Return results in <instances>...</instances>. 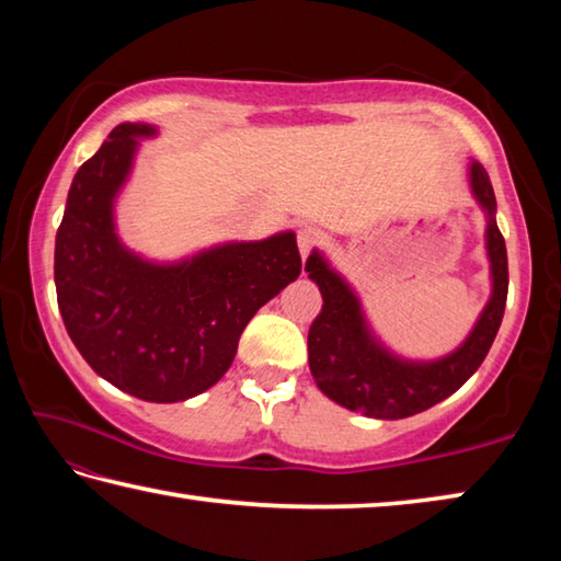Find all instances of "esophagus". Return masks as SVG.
Here are the masks:
<instances>
[{"mask_svg": "<svg viewBox=\"0 0 561 561\" xmlns=\"http://www.w3.org/2000/svg\"><path fill=\"white\" fill-rule=\"evenodd\" d=\"M317 240H319V232L314 230V227H301L299 234H297V244H299V254H301V260H307V257H309L311 247L317 244Z\"/></svg>", "mask_w": 561, "mask_h": 561, "instance_id": "1", "label": "esophagus"}]
</instances>
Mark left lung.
<instances>
[{"label":"left lung","instance_id":"8db88e82","mask_svg":"<svg viewBox=\"0 0 561 561\" xmlns=\"http://www.w3.org/2000/svg\"><path fill=\"white\" fill-rule=\"evenodd\" d=\"M468 183L485 213V252L490 262V299L470 334L440 358H405L388 348L368 321L364 304L327 254L311 250L304 270L324 299L309 329V368L319 391L331 401L381 421L428 411L445 401L485 360L497 336L507 301V250L497 227V201L488 170L470 160Z\"/></svg>","mask_w":561,"mask_h":561}]
</instances>
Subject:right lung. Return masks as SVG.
Wrapping results in <instances>:
<instances>
[{
	"label": "right lung",
	"instance_id": "obj_1",
	"mask_svg": "<svg viewBox=\"0 0 561 561\" xmlns=\"http://www.w3.org/2000/svg\"><path fill=\"white\" fill-rule=\"evenodd\" d=\"M150 123H121L73 175L54 250L64 327L87 364L140 401L178 403L232 366L244 327L299 277L297 234L220 242L173 262L121 240L116 201Z\"/></svg>",
	"mask_w": 561,
	"mask_h": 561
}]
</instances>
